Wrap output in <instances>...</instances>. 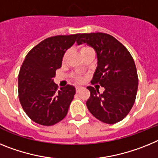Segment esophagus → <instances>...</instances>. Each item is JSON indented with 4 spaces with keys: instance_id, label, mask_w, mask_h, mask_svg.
<instances>
[{
    "instance_id": "esophagus-1",
    "label": "esophagus",
    "mask_w": 158,
    "mask_h": 158,
    "mask_svg": "<svg viewBox=\"0 0 158 158\" xmlns=\"http://www.w3.org/2000/svg\"><path fill=\"white\" fill-rule=\"evenodd\" d=\"M81 89H82L81 86H76V91L77 92H78L79 90H81Z\"/></svg>"
}]
</instances>
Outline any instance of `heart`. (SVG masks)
<instances>
[{"label":"heart","instance_id":"heart-1","mask_svg":"<svg viewBox=\"0 0 158 158\" xmlns=\"http://www.w3.org/2000/svg\"><path fill=\"white\" fill-rule=\"evenodd\" d=\"M89 50H93V48H91L90 47H88V46H83V47L81 48V53H84V52H85V51H89ZM67 53H68V51H66V52L65 53V54H64V57H63V59H65V57H66V54ZM75 79H76L77 81L81 82V81H83L84 80V77L82 76H76L75 77Z\"/></svg>","mask_w":158,"mask_h":158}]
</instances>
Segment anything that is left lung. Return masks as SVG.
<instances>
[{
	"label": "left lung",
	"mask_w": 158,
	"mask_h": 158,
	"mask_svg": "<svg viewBox=\"0 0 158 158\" xmlns=\"http://www.w3.org/2000/svg\"><path fill=\"white\" fill-rule=\"evenodd\" d=\"M77 43H86L96 51L97 67L91 83L105 89L100 94L97 89L87 87L90 91L86 102L88 109L95 118L105 123L123 120L135 104L139 85L131 54L120 42L106 33H83Z\"/></svg>",
	"instance_id": "8db88e82"
}]
</instances>
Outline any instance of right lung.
<instances>
[{"mask_svg": "<svg viewBox=\"0 0 158 158\" xmlns=\"http://www.w3.org/2000/svg\"><path fill=\"white\" fill-rule=\"evenodd\" d=\"M80 35L47 38L29 51L22 64L18 76L19 100L36 123L52 126L66 116L76 90L69 85L58 90L53 78L62 66L65 52Z\"/></svg>", "mask_w": 158, "mask_h": 158, "instance_id": "add662e5", "label": "right lung"}]
</instances>
